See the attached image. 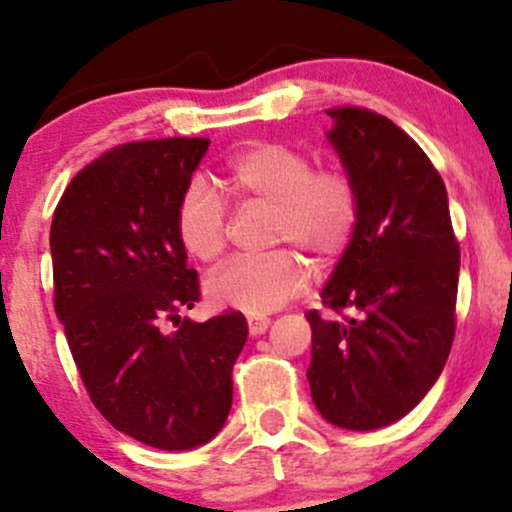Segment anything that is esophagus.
Returning a JSON list of instances; mask_svg holds the SVG:
<instances>
[{
    "instance_id": "34e87169",
    "label": "esophagus",
    "mask_w": 512,
    "mask_h": 512,
    "mask_svg": "<svg viewBox=\"0 0 512 512\" xmlns=\"http://www.w3.org/2000/svg\"><path fill=\"white\" fill-rule=\"evenodd\" d=\"M269 327V317H262V315H250L248 317V330L252 337H257V334H264Z\"/></svg>"
}]
</instances>
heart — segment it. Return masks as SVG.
<instances>
[{
    "label": "heart",
    "mask_w": 512,
    "mask_h": 512,
    "mask_svg": "<svg viewBox=\"0 0 512 512\" xmlns=\"http://www.w3.org/2000/svg\"><path fill=\"white\" fill-rule=\"evenodd\" d=\"M226 182L238 197L274 209L272 245L308 252L317 267L342 257L358 223L356 182L342 168H313L303 151L257 142L226 163ZM175 238L187 257L216 262L226 250V209L204 180H192L175 204ZM308 264L293 250L262 260H236L209 276L204 291L219 308L267 315L308 286Z\"/></svg>",
    "instance_id": "b5f03b06"
}]
</instances>
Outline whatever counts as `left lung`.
<instances>
[{
    "label": "left lung",
    "instance_id": "1",
    "mask_svg": "<svg viewBox=\"0 0 512 512\" xmlns=\"http://www.w3.org/2000/svg\"><path fill=\"white\" fill-rule=\"evenodd\" d=\"M327 134L356 182L358 223L322 289L308 383L334 426L373 431L395 424L424 399L455 339L460 243L448 192L419 144L373 110H325Z\"/></svg>",
    "mask_w": 512,
    "mask_h": 512
}]
</instances>
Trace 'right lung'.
<instances>
[{
	"mask_svg": "<svg viewBox=\"0 0 512 512\" xmlns=\"http://www.w3.org/2000/svg\"><path fill=\"white\" fill-rule=\"evenodd\" d=\"M207 149L202 137L115 146L74 175L50 226L55 313L88 397L117 431L158 450L221 431L248 339L238 310L178 315L195 308L199 279L175 238V204ZM166 319L173 333L160 330Z\"/></svg>",
	"mask_w": 512,
	"mask_h": 512,
	"instance_id": "1",
	"label": "right lung"
}]
</instances>
